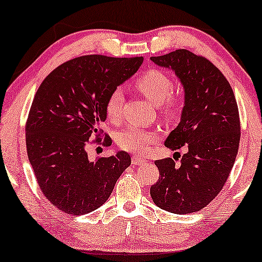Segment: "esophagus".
I'll return each instance as SVG.
<instances>
[{
  "mask_svg": "<svg viewBox=\"0 0 262 262\" xmlns=\"http://www.w3.org/2000/svg\"><path fill=\"white\" fill-rule=\"evenodd\" d=\"M144 161H146V160H144L143 158L138 157V156H134V157H132V159H131L132 165H141V164H143Z\"/></svg>",
  "mask_w": 262,
  "mask_h": 262,
  "instance_id": "1",
  "label": "esophagus"
}]
</instances>
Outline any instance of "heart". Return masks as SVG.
<instances>
[{
  "instance_id": "obj_1",
  "label": "heart",
  "mask_w": 262,
  "mask_h": 262,
  "mask_svg": "<svg viewBox=\"0 0 262 262\" xmlns=\"http://www.w3.org/2000/svg\"><path fill=\"white\" fill-rule=\"evenodd\" d=\"M134 87L148 101L159 106L160 114L165 119H173L179 114L182 98L173 90V82L169 74L159 69H148L134 80ZM124 93L114 90L105 102L106 118L113 122L119 121L121 116ZM158 140L156 131L140 127H127L116 135L115 142L119 148L134 153L143 151L148 146Z\"/></svg>"
}]
</instances>
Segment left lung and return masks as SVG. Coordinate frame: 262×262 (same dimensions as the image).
Here are the masks:
<instances>
[{"mask_svg":"<svg viewBox=\"0 0 262 262\" xmlns=\"http://www.w3.org/2000/svg\"><path fill=\"white\" fill-rule=\"evenodd\" d=\"M150 59L171 68L185 89L181 121L165 146L188 148L180 165L171 158L154 161L159 180L150 196L160 209L190 214L212 202L230 176L241 141L237 101L224 74L205 57L176 50Z\"/></svg>","mask_w":262,"mask_h":262,"instance_id":"1","label":"left lung"}]
</instances>
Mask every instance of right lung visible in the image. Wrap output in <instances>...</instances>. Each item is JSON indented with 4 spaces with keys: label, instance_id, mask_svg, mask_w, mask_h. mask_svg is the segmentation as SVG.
Returning a JSON list of instances; mask_svg holds the SVG:
<instances>
[{
    "label": "right lung",
    "instance_id": "add662e5",
    "mask_svg": "<svg viewBox=\"0 0 262 262\" xmlns=\"http://www.w3.org/2000/svg\"><path fill=\"white\" fill-rule=\"evenodd\" d=\"M143 58L90 54L50 73L31 103L27 124L28 158L42 194L69 215L89 214L112 194L131 158L126 151L90 161L86 144L101 141L105 102L134 75ZM103 144H112L103 135Z\"/></svg>",
    "mask_w": 262,
    "mask_h": 262
}]
</instances>
